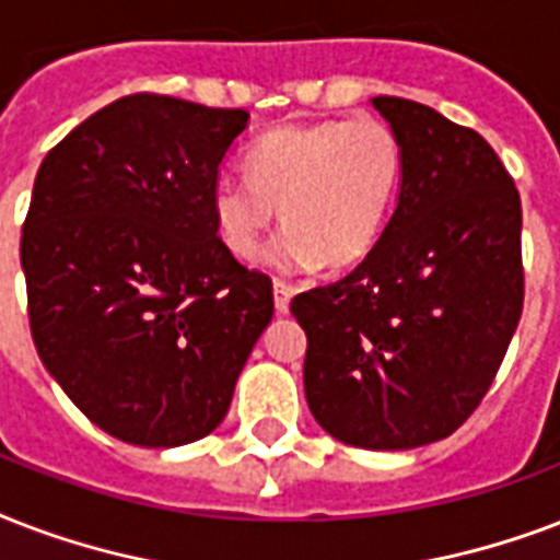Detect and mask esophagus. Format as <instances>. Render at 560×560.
<instances>
[{
    "label": "esophagus",
    "instance_id": "obj_1",
    "mask_svg": "<svg viewBox=\"0 0 560 560\" xmlns=\"http://www.w3.org/2000/svg\"><path fill=\"white\" fill-rule=\"evenodd\" d=\"M294 289L292 285L280 283V280H275V310L280 312V315H285L289 312V301H292Z\"/></svg>",
    "mask_w": 560,
    "mask_h": 560
}]
</instances>
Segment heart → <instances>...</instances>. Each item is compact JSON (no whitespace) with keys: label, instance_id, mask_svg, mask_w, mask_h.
Instances as JSON below:
<instances>
[{"label":"heart","instance_id":"1","mask_svg":"<svg viewBox=\"0 0 560 560\" xmlns=\"http://www.w3.org/2000/svg\"><path fill=\"white\" fill-rule=\"evenodd\" d=\"M248 180L224 177L210 207L224 248L250 259L280 210L285 231L266 250L283 275L353 266L385 231L402 184V145L374 116L280 125L250 145Z\"/></svg>","mask_w":560,"mask_h":560}]
</instances>
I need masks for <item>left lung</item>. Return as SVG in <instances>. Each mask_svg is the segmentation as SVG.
I'll return each mask as SVG.
<instances>
[{
    "label": "left lung",
    "instance_id": "left-lung-1",
    "mask_svg": "<svg viewBox=\"0 0 560 560\" xmlns=\"http://www.w3.org/2000/svg\"><path fill=\"white\" fill-rule=\"evenodd\" d=\"M402 145L397 207L345 280L298 294L303 392L341 444L453 435L491 388L523 312L520 195L497 151L427 104L376 95Z\"/></svg>",
    "mask_w": 560,
    "mask_h": 560
}]
</instances>
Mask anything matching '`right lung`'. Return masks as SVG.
I'll list each match as a JSON object with an SVG mask.
<instances>
[{
	"instance_id": "right-lung-1",
	"label": "right lung",
	"mask_w": 560,
	"mask_h": 560,
	"mask_svg": "<svg viewBox=\"0 0 560 560\" xmlns=\"http://www.w3.org/2000/svg\"><path fill=\"white\" fill-rule=\"evenodd\" d=\"M250 116L125 95L46 154L20 262L43 368L107 435L180 446L231 409L271 280L221 245L210 195Z\"/></svg>"
}]
</instances>
